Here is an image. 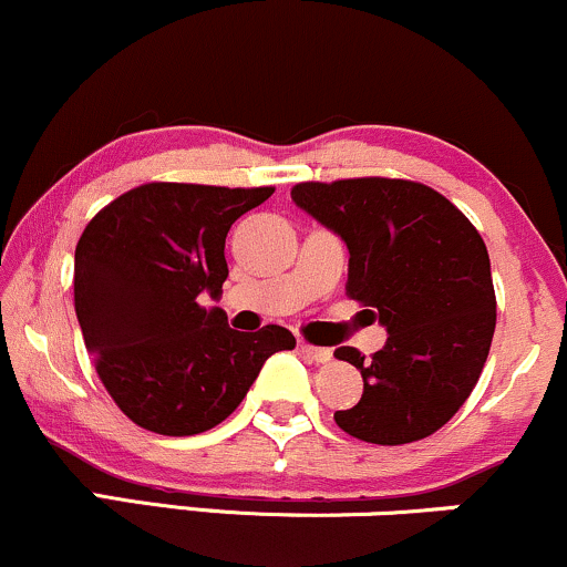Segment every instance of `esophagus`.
Masks as SVG:
<instances>
[{
  "mask_svg": "<svg viewBox=\"0 0 567 567\" xmlns=\"http://www.w3.org/2000/svg\"><path fill=\"white\" fill-rule=\"evenodd\" d=\"M299 352H305V355L312 358L316 363H329L331 361V350L329 348H316V344H310V342H299Z\"/></svg>",
  "mask_w": 567,
  "mask_h": 567,
  "instance_id": "1",
  "label": "esophagus"
}]
</instances>
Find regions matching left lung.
I'll return each mask as SVG.
<instances>
[{
	"label": "left lung",
	"instance_id": "1",
	"mask_svg": "<svg viewBox=\"0 0 567 567\" xmlns=\"http://www.w3.org/2000/svg\"><path fill=\"white\" fill-rule=\"evenodd\" d=\"M291 198L342 236L344 291L390 331L369 361L355 348L334 350L363 377L361 401L334 414L339 430L377 445L437 432L475 390L496 329L481 233L443 193L414 179L297 183Z\"/></svg>",
	"mask_w": 567,
	"mask_h": 567
}]
</instances>
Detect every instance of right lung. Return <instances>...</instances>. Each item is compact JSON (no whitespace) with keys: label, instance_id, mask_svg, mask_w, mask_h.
Listing matches in <instances>:
<instances>
[{"label":"right lung","instance_id":"1","mask_svg":"<svg viewBox=\"0 0 567 567\" xmlns=\"http://www.w3.org/2000/svg\"><path fill=\"white\" fill-rule=\"evenodd\" d=\"M265 188L145 183L86 223L73 257V308L113 403L137 427L185 437L217 427L272 352L295 350L284 326L236 331L219 308L225 236Z\"/></svg>","mask_w":567,"mask_h":567}]
</instances>
